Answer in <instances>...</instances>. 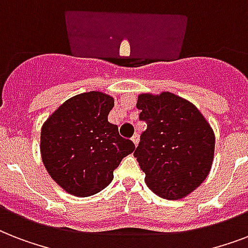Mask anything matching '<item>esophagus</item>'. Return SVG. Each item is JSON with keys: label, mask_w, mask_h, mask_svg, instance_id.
<instances>
[{"label": "esophagus", "mask_w": 248, "mask_h": 248, "mask_svg": "<svg viewBox=\"0 0 248 248\" xmlns=\"http://www.w3.org/2000/svg\"><path fill=\"white\" fill-rule=\"evenodd\" d=\"M131 140L134 141V144H135V145H138V143H139V134H138V132H136V134H134V136L131 138Z\"/></svg>", "instance_id": "esophagus-1"}]
</instances>
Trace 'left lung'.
<instances>
[{
    "label": "left lung",
    "instance_id": "left-lung-1",
    "mask_svg": "<svg viewBox=\"0 0 248 248\" xmlns=\"http://www.w3.org/2000/svg\"><path fill=\"white\" fill-rule=\"evenodd\" d=\"M139 120L147 124L134 152L148 188L166 200L193 192L210 172L215 135L198 109L171 93H143Z\"/></svg>",
    "mask_w": 248,
    "mask_h": 248
}]
</instances>
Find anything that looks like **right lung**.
Segmentation results:
<instances>
[{
	"label": "right lung",
	"mask_w": 248,
	"mask_h": 248,
	"mask_svg": "<svg viewBox=\"0 0 248 248\" xmlns=\"http://www.w3.org/2000/svg\"><path fill=\"white\" fill-rule=\"evenodd\" d=\"M113 97L91 91L76 95L48 117L41 131V155L50 176L78 197L93 196L113 180V171L135 144L108 122Z\"/></svg>",
	"instance_id": "right-lung-1"
}]
</instances>
